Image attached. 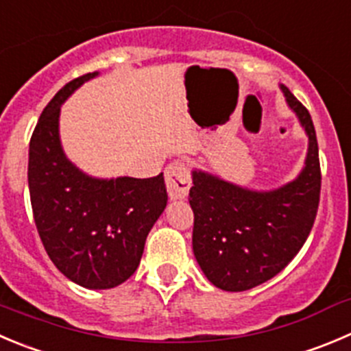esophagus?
<instances>
[{
  "instance_id": "esophagus-1",
  "label": "esophagus",
  "mask_w": 351,
  "mask_h": 351,
  "mask_svg": "<svg viewBox=\"0 0 351 351\" xmlns=\"http://www.w3.org/2000/svg\"><path fill=\"white\" fill-rule=\"evenodd\" d=\"M165 184L170 199H184L191 188L189 169L182 162H172L165 169Z\"/></svg>"
}]
</instances>
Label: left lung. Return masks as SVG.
<instances>
[{
	"label": "left lung",
	"instance_id": "8db88e82",
	"mask_svg": "<svg viewBox=\"0 0 351 351\" xmlns=\"http://www.w3.org/2000/svg\"><path fill=\"white\" fill-rule=\"evenodd\" d=\"M279 89L308 138L305 163L293 181L263 191L191 170L193 253L206 279L223 291H246L281 272L315 220L320 195L315 129L308 110L285 84Z\"/></svg>",
	"mask_w": 351,
	"mask_h": 351
}]
</instances>
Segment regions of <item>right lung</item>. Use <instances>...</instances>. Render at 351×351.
Wrapping results in <instances>:
<instances>
[{
  "instance_id": "right-lung-1",
  "label": "right lung",
  "mask_w": 351,
  "mask_h": 351,
  "mask_svg": "<svg viewBox=\"0 0 351 351\" xmlns=\"http://www.w3.org/2000/svg\"><path fill=\"white\" fill-rule=\"evenodd\" d=\"M99 72L63 86L46 105L29 145V193L46 253L86 289H110L138 269L146 236L167 206L163 173L95 178L70 162L60 139L62 105Z\"/></svg>"
}]
</instances>
